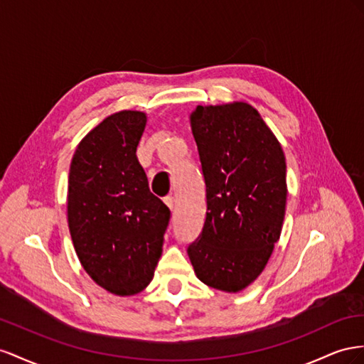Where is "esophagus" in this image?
<instances>
[{
  "instance_id": "1",
  "label": "esophagus",
  "mask_w": 364,
  "mask_h": 364,
  "mask_svg": "<svg viewBox=\"0 0 364 364\" xmlns=\"http://www.w3.org/2000/svg\"><path fill=\"white\" fill-rule=\"evenodd\" d=\"M164 203H166V204H168V207H169V209H171V210H173V209H175V198H173V196H172V195H169V196H166V198H164Z\"/></svg>"
}]
</instances>
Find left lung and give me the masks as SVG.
I'll return each mask as SVG.
<instances>
[{
	"label": "left lung",
	"mask_w": 364,
	"mask_h": 364,
	"mask_svg": "<svg viewBox=\"0 0 364 364\" xmlns=\"http://www.w3.org/2000/svg\"><path fill=\"white\" fill-rule=\"evenodd\" d=\"M205 184V220L188 247L196 276L236 293L261 274L282 232L287 164L248 103L196 107L191 116Z\"/></svg>",
	"instance_id": "8db88e82"
}]
</instances>
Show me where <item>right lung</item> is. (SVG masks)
<instances>
[{
  "mask_svg": "<svg viewBox=\"0 0 364 364\" xmlns=\"http://www.w3.org/2000/svg\"><path fill=\"white\" fill-rule=\"evenodd\" d=\"M144 127V112L112 114L79 143L70 166L73 245L91 279L117 296L149 285L171 220L136 155Z\"/></svg>",
  "mask_w": 364,
  "mask_h": 364,
  "instance_id": "1",
  "label": "right lung"
}]
</instances>
